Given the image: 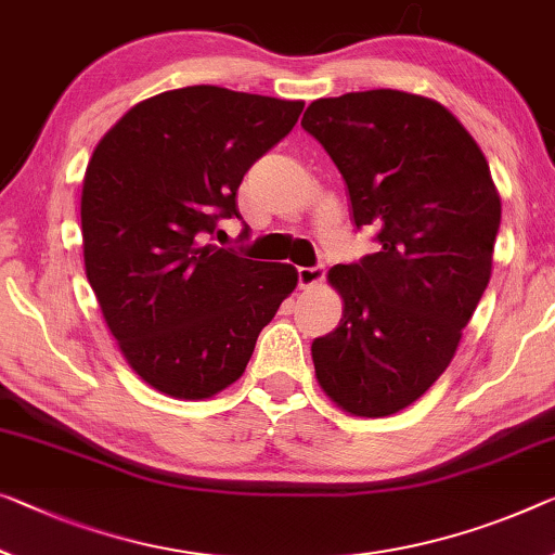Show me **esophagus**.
I'll return each instance as SVG.
<instances>
[{"label": "esophagus", "instance_id": "34e87169", "mask_svg": "<svg viewBox=\"0 0 555 555\" xmlns=\"http://www.w3.org/2000/svg\"><path fill=\"white\" fill-rule=\"evenodd\" d=\"M325 280V266H314V268H300L297 270V285L302 289H310L314 285H320Z\"/></svg>", "mask_w": 555, "mask_h": 555}]
</instances>
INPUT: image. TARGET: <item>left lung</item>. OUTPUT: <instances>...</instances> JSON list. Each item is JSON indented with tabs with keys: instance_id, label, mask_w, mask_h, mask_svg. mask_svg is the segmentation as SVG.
<instances>
[{
	"instance_id": "obj_1",
	"label": "left lung",
	"mask_w": 555,
	"mask_h": 555,
	"mask_svg": "<svg viewBox=\"0 0 555 555\" xmlns=\"http://www.w3.org/2000/svg\"><path fill=\"white\" fill-rule=\"evenodd\" d=\"M302 129L343 173L379 250L335 266L345 312L312 343L320 387L349 414L389 416L447 370L491 278L501 201L481 149L437 101L395 89L307 106Z\"/></svg>"
}]
</instances>
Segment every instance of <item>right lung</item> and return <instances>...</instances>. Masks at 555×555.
Instances as JSON below:
<instances>
[{
	"label": "right lung",
	"instance_id": "add662e5",
	"mask_svg": "<svg viewBox=\"0 0 555 555\" xmlns=\"http://www.w3.org/2000/svg\"><path fill=\"white\" fill-rule=\"evenodd\" d=\"M302 106L173 89L135 104L93 149L81 191L89 285L133 372L168 397L208 399L233 385L297 285L293 266L203 241L218 220L241 218L243 176Z\"/></svg>",
	"mask_w": 555,
	"mask_h": 555
}]
</instances>
